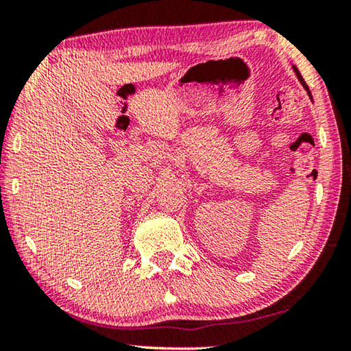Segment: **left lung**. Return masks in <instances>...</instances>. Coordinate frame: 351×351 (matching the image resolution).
<instances>
[{"label":"left lung","mask_w":351,"mask_h":351,"mask_svg":"<svg viewBox=\"0 0 351 351\" xmlns=\"http://www.w3.org/2000/svg\"><path fill=\"white\" fill-rule=\"evenodd\" d=\"M293 71H294V73H295V75H297V79H299V82L302 83V86H304V88H305V91L308 93V96H310V99L313 100V97H311V91H310V88H308V85H306V83H305V80H304V77H302V75H300V73H299V69H297V68L294 66V64H293Z\"/></svg>","instance_id":"obj_1"}]
</instances>
